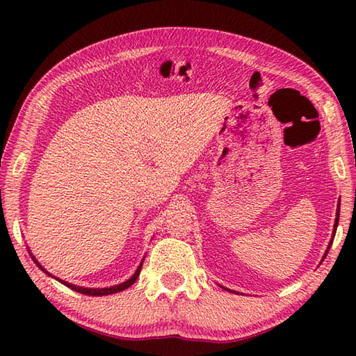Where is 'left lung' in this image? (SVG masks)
I'll return each instance as SVG.
<instances>
[{
	"instance_id": "8db88e82",
	"label": "left lung",
	"mask_w": 356,
	"mask_h": 356,
	"mask_svg": "<svg viewBox=\"0 0 356 356\" xmlns=\"http://www.w3.org/2000/svg\"><path fill=\"white\" fill-rule=\"evenodd\" d=\"M338 220H339V203H338V209H337V217H335V225H334V232H332V240H334V237H335V232H337V226H338ZM332 240H330V243H329V248H330V245H332ZM327 248V249H329ZM327 252L329 251H326V255H327ZM229 291V289H228Z\"/></svg>"
}]
</instances>
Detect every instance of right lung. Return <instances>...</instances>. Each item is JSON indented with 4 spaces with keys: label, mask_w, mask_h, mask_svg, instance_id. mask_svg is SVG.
<instances>
[{
    "label": "right lung",
    "mask_w": 356,
    "mask_h": 356,
    "mask_svg": "<svg viewBox=\"0 0 356 356\" xmlns=\"http://www.w3.org/2000/svg\"><path fill=\"white\" fill-rule=\"evenodd\" d=\"M29 252H30V251H29ZM30 255H32V254H30ZM32 259H33V261L38 264V268H41V270H44L45 274L50 275V277H53V275L50 274V272L45 270V269L41 266V264L35 260V257H33V255H32ZM142 263H143V261H142ZM142 263L139 264V268L136 269V272H134V274H133V277H131V278H128L127 282L120 283V284H118V286L102 287V289H93V287H82V286H74V284H72V283H67V282H64V280H59V278H56V277H53V278H56L58 282H61L64 286L70 287L72 291H76V292H79V293H84V295H93V297H101V295H111V293H116V292H120V291H125V289H128V287H130L131 284H134V282H136V280H138V277H139V274H140Z\"/></svg>",
    "instance_id": "add662e5"
}]
</instances>
